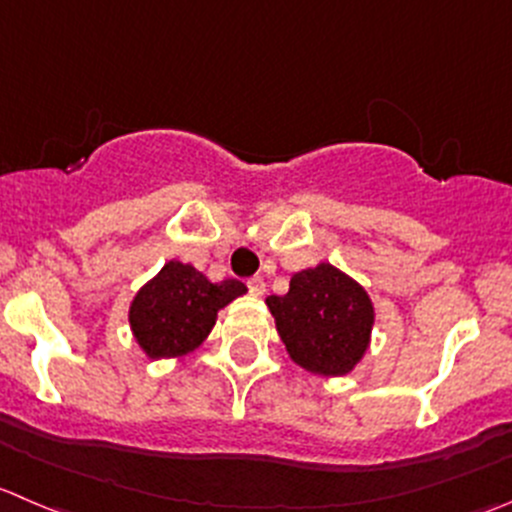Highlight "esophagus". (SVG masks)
Instances as JSON below:
<instances>
[{
	"mask_svg": "<svg viewBox=\"0 0 512 512\" xmlns=\"http://www.w3.org/2000/svg\"><path fill=\"white\" fill-rule=\"evenodd\" d=\"M247 287H250V295H255V297L265 295V280H262L260 275L250 277V280H247Z\"/></svg>",
	"mask_w": 512,
	"mask_h": 512,
	"instance_id": "34e87169",
	"label": "esophagus"
}]
</instances>
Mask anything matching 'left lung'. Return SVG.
I'll return each instance as SVG.
<instances>
[{
	"label": "left lung",
	"instance_id": "left-lung-1",
	"mask_svg": "<svg viewBox=\"0 0 512 512\" xmlns=\"http://www.w3.org/2000/svg\"><path fill=\"white\" fill-rule=\"evenodd\" d=\"M267 307L292 360L315 375H347L370 345L375 307L330 262L295 272L287 295H270Z\"/></svg>",
	"mask_w": 512,
	"mask_h": 512
}]
</instances>
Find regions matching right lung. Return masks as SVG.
<instances>
[{"label":"right lung","mask_w":512,"mask_h":512,"mask_svg":"<svg viewBox=\"0 0 512 512\" xmlns=\"http://www.w3.org/2000/svg\"><path fill=\"white\" fill-rule=\"evenodd\" d=\"M240 280L210 282L200 270L170 260L130 305V327L147 357H180L205 342L217 312L245 295Z\"/></svg>","instance_id":"obj_1"}]
</instances>
